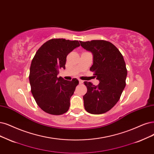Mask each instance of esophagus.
Returning <instances> with one entry per match:
<instances>
[{"instance_id":"1","label":"esophagus","mask_w":154,"mask_h":154,"mask_svg":"<svg viewBox=\"0 0 154 154\" xmlns=\"http://www.w3.org/2000/svg\"><path fill=\"white\" fill-rule=\"evenodd\" d=\"M79 84H83V81H82V80H79Z\"/></svg>"}]
</instances>
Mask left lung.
I'll return each instance as SVG.
<instances>
[{
	"mask_svg": "<svg viewBox=\"0 0 154 154\" xmlns=\"http://www.w3.org/2000/svg\"><path fill=\"white\" fill-rule=\"evenodd\" d=\"M81 46L93 55L90 70L100 81L98 86L84 82L88 91L84 95V105L91 114L109 111L117 103L126 86L127 69L123 56L114 45L103 40L80 41Z\"/></svg>",
	"mask_w": 154,
	"mask_h": 154,
	"instance_id": "left-lung-1",
	"label": "left lung"
}]
</instances>
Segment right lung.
<instances>
[{"label":"right lung","instance_id":"obj_1","mask_svg":"<svg viewBox=\"0 0 154 154\" xmlns=\"http://www.w3.org/2000/svg\"><path fill=\"white\" fill-rule=\"evenodd\" d=\"M79 45L78 41L53 38L45 42L34 56L29 75L31 92L45 112L58 116L69 109L70 98L79 81H66L57 75L65 68L67 55Z\"/></svg>","mask_w":154,"mask_h":154}]
</instances>
